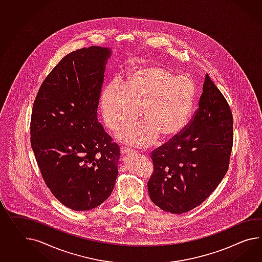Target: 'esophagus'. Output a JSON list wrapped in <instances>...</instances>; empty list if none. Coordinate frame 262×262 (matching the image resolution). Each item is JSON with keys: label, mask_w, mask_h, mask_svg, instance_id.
<instances>
[{"label": "esophagus", "mask_w": 262, "mask_h": 262, "mask_svg": "<svg viewBox=\"0 0 262 262\" xmlns=\"http://www.w3.org/2000/svg\"><path fill=\"white\" fill-rule=\"evenodd\" d=\"M121 153H123V154H129V153L135 152V150L131 149V148L126 147V146H121Z\"/></svg>", "instance_id": "obj_1"}]
</instances>
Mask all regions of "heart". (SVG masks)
<instances>
[{
	"label": "heart",
	"instance_id": "heart-1",
	"mask_svg": "<svg viewBox=\"0 0 262 262\" xmlns=\"http://www.w3.org/2000/svg\"><path fill=\"white\" fill-rule=\"evenodd\" d=\"M194 100V86L161 67H141L129 75L123 85L113 81L101 95L103 120L110 129L120 131L142 115L144 123L129 128L121 139L137 145H148L160 134L170 138L186 124Z\"/></svg>",
	"mask_w": 262,
	"mask_h": 262
}]
</instances>
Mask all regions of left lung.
Wrapping results in <instances>:
<instances>
[{"instance_id":"8db88e82","label":"left lung","mask_w":262,"mask_h":262,"mask_svg":"<svg viewBox=\"0 0 262 262\" xmlns=\"http://www.w3.org/2000/svg\"><path fill=\"white\" fill-rule=\"evenodd\" d=\"M233 115L208 74L199 107L188 124L151 153L148 192L157 206L182 214L202 204L227 173L233 148Z\"/></svg>"}]
</instances>
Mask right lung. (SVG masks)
Returning a JSON list of instances; mask_svg holds the SVG:
<instances>
[{
    "mask_svg": "<svg viewBox=\"0 0 262 262\" xmlns=\"http://www.w3.org/2000/svg\"><path fill=\"white\" fill-rule=\"evenodd\" d=\"M110 54L101 47L68 54L34 101L30 142L40 174L54 196L75 211L101 205L118 177L120 146L97 118Z\"/></svg>",
    "mask_w": 262,
    "mask_h": 262,
    "instance_id": "right-lung-1",
    "label": "right lung"
}]
</instances>
